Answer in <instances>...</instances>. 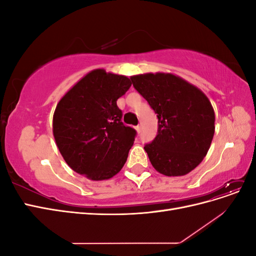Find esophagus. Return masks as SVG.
I'll list each match as a JSON object with an SVG mask.
<instances>
[{
    "label": "esophagus",
    "instance_id": "esophagus-1",
    "mask_svg": "<svg viewBox=\"0 0 256 256\" xmlns=\"http://www.w3.org/2000/svg\"><path fill=\"white\" fill-rule=\"evenodd\" d=\"M136 132H138V134H140V131H141V126H140V125L136 126Z\"/></svg>",
    "mask_w": 256,
    "mask_h": 256
}]
</instances>
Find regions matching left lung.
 Segmentation results:
<instances>
[{"label": "left lung", "mask_w": 256, "mask_h": 256, "mask_svg": "<svg viewBox=\"0 0 256 256\" xmlns=\"http://www.w3.org/2000/svg\"><path fill=\"white\" fill-rule=\"evenodd\" d=\"M158 118V134L144 150L166 176H184L207 154L214 134V111L204 92L173 74L130 76Z\"/></svg>", "instance_id": "8db88e82"}]
</instances>
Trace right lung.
<instances>
[{
	"instance_id": "obj_1",
	"label": "right lung",
	"mask_w": 256,
	"mask_h": 256,
	"mask_svg": "<svg viewBox=\"0 0 256 256\" xmlns=\"http://www.w3.org/2000/svg\"><path fill=\"white\" fill-rule=\"evenodd\" d=\"M131 86L126 76L94 69L60 98L52 130L58 150L74 172L109 180L125 164L136 130L122 122L116 102Z\"/></svg>"
}]
</instances>
